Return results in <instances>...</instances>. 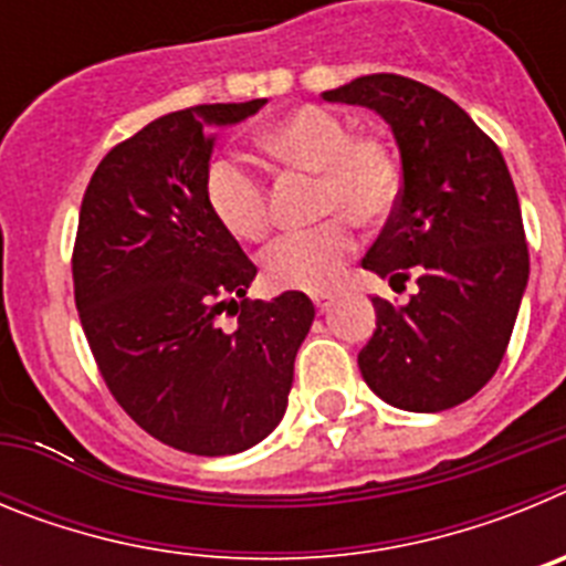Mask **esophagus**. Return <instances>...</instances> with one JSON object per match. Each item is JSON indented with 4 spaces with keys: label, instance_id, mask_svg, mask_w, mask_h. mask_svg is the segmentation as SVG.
<instances>
[{
    "label": "esophagus",
    "instance_id": "1",
    "mask_svg": "<svg viewBox=\"0 0 566 566\" xmlns=\"http://www.w3.org/2000/svg\"><path fill=\"white\" fill-rule=\"evenodd\" d=\"M314 306H317L319 314H326L334 306V297L332 294H319V297H314Z\"/></svg>",
    "mask_w": 566,
    "mask_h": 566
}]
</instances>
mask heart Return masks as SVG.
Masks as SVG:
<instances>
[{"label": "heart", "mask_w": 566, "mask_h": 566, "mask_svg": "<svg viewBox=\"0 0 566 566\" xmlns=\"http://www.w3.org/2000/svg\"><path fill=\"white\" fill-rule=\"evenodd\" d=\"M260 147L289 167L319 172V212L379 223L399 201V164L374 135H352L343 115L303 104L258 133ZM207 207L229 234L260 240L269 232L266 184L240 155H218L203 178ZM332 218L277 238L263 254V277L280 292H328L357 249L352 223Z\"/></svg>", "instance_id": "b5f03b06"}]
</instances>
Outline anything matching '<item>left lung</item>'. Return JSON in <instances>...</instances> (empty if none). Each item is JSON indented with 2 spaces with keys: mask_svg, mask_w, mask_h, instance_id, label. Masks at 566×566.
I'll list each match as a JSON object with an SVG mask.
<instances>
[{
  "mask_svg": "<svg viewBox=\"0 0 566 566\" xmlns=\"http://www.w3.org/2000/svg\"><path fill=\"white\" fill-rule=\"evenodd\" d=\"M332 104L374 109L394 133L402 192L363 269L405 283V306L371 297L377 328L357 363L379 399L437 413L482 391L516 326L530 277L522 209L502 153L476 122L413 78L359 76Z\"/></svg>",
  "mask_w": 566,
  "mask_h": 566,
  "instance_id": "obj_1",
  "label": "left lung"
}]
</instances>
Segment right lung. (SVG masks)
<instances>
[{
	"label": "right lung",
	"instance_id": "obj_1",
	"mask_svg": "<svg viewBox=\"0 0 566 566\" xmlns=\"http://www.w3.org/2000/svg\"><path fill=\"white\" fill-rule=\"evenodd\" d=\"M263 104L155 118L104 155L78 212L73 286L98 371L149 437L195 457L249 451L277 428L314 319L303 292L247 297L258 269L203 195L212 127Z\"/></svg>",
	"mask_w": 566,
	"mask_h": 566
}]
</instances>
